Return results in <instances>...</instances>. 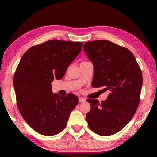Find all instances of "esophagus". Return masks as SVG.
Listing matches in <instances>:
<instances>
[{
    "mask_svg": "<svg viewBox=\"0 0 157 157\" xmlns=\"http://www.w3.org/2000/svg\"><path fill=\"white\" fill-rule=\"evenodd\" d=\"M86 101L85 98H82V97H79V102H85Z\"/></svg>",
    "mask_w": 157,
    "mask_h": 157,
    "instance_id": "1",
    "label": "esophagus"
}]
</instances>
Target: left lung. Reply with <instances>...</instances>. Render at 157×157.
<instances>
[{
  "label": "left lung",
  "mask_w": 157,
  "mask_h": 157,
  "mask_svg": "<svg viewBox=\"0 0 157 157\" xmlns=\"http://www.w3.org/2000/svg\"><path fill=\"white\" fill-rule=\"evenodd\" d=\"M84 50L94 65L92 86L109 90L106 101L88 99V125L100 136L121 130L132 119L140 100L142 74L132 52L105 40L85 42Z\"/></svg>",
  "instance_id": "obj_1"
}]
</instances>
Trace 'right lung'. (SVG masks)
Returning a JSON list of instances; mask_svg holds the SVG:
<instances>
[{
	"label": "right lung",
	"instance_id": "1",
	"mask_svg": "<svg viewBox=\"0 0 157 157\" xmlns=\"http://www.w3.org/2000/svg\"><path fill=\"white\" fill-rule=\"evenodd\" d=\"M82 42L51 40L29 48L20 60L13 78L17 105L26 123L44 136L62 132L79 99L69 93L52 94L51 82L61 79L82 48Z\"/></svg>",
	"mask_w": 157,
	"mask_h": 157
}]
</instances>
